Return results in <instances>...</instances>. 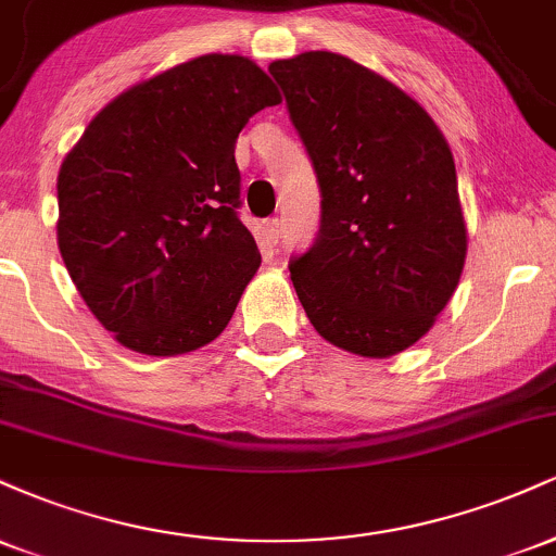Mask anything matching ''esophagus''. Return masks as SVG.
Wrapping results in <instances>:
<instances>
[{"mask_svg":"<svg viewBox=\"0 0 556 556\" xmlns=\"http://www.w3.org/2000/svg\"><path fill=\"white\" fill-rule=\"evenodd\" d=\"M264 238H266V242H271V245H277L279 238H282V222H279L277 216L264 222Z\"/></svg>","mask_w":556,"mask_h":556,"instance_id":"1","label":"esophagus"}]
</instances>
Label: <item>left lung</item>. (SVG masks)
Returning <instances> with one entry per match:
<instances>
[{
  "label": "left lung",
  "mask_w": 556,
  "mask_h": 556,
  "mask_svg": "<svg viewBox=\"0 0 556 556\" xmlns=\"http://www.w3.org/2000/svg\"><path fill=\"white\" fill-rule=\"evenodd\" d=\"M321 190L314 245L290 261L324 340L387 358L433 327L460 282L457 172L433 119L394 83L331 52L269 65Z\"/></svg>",
  "instance_id": "8db88e82"
}]
</instances>
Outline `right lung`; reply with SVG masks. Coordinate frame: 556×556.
Returning a JSON list of instances; mask_svg holds the SVG:
<instances>
[{"instance_id": "1", "label": "right lung", "mask_w": 556, "mask_h": 556, "mask_svg": "<svg viewBox=\"0 0 556 556\" xmlns=\"http://www.w3.org/2000/svg\"><path fill=\"white\" fill-rule=\"evenodd\" d=\"M274 104L251 60L195 56L119 93L65 156L62 261L125 348L180 355L225 331L261 264L238 216L235 140Z\"/></svg>"}]
</instances>
